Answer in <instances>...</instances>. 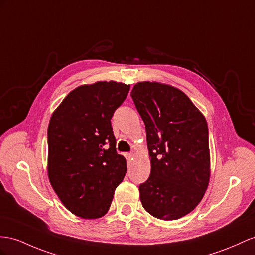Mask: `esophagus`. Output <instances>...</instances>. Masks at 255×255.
Wrapping results in <instances>:
<instances>
[{
  "label": "esophagus",
  "instance_id": "obj_1",
  "mask_svg": "<svg viewBox=\"0 0 255 255\" xmlns=\"http://www.w3.org/2000/svg\"><path fill=\"white\" fill-rule=\"evenodd\" d=\"M132 157H133V153H127V154H126V158H127L128 161L131 160Z\"/></svg>",
  "mask_w": 255,
  "mask_h": 255
}]
</instances>
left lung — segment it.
<instances>
[{
    "label": "left lung",
    "mask_w": 255,
    "mask_h": 255,
    "mask_svg": "<svg viewBox=\"0 0 255 255\" xmlns=\"http://www.w3.org/2000/svg\"><path fill=\"white\" fill-rule=\"evenodd\" d=\"M145 124L151 174L139 186L143 208L160 220H178L204 197L210 177L206 119L184 93L156 82L131 94Z\"/></svg>",
    "instance_id": "1"
}]
</instances>
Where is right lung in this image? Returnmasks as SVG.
Segmentation results:
<instances>
[{
    "instance_id": "obj_1",
    "label": "right lung",
    "mask_w": 255,
    "mask_h": 255,
    "mask_svg": "<svg viewBox=\"0 0 255 255\" xmlns=\"http://www.w3.org/2000/svg\"><path fill=\"white\" fill-rule=\"evenodd\" d=\"M129 85L97 82L72 90L48 125V178L65 208L83 219L106 214L125 177L111 125Z\"/></svg>"
}]
</instances>
